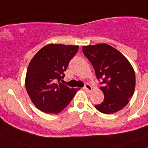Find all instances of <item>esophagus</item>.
<instances>
[{"mask_svg":"<svg viewBox=\"0 0 148 148\" xmlns=\"http://www.w3.org/2000/svg\"><path fill=\"white\" fill-rule=\"evenodd\" d=\"M84 90H86V91H87V92H92V87L89 84H86L85 86H84Z\"/></svg>","mask_w":148,"mask_h":148,"instance_id":"esophagus-1","label":"esophagus"}]
</instances>
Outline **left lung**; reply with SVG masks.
Masks as SVG:
<instances>
[{
    "label": "left lung",
    "instance_id": "obj_1",
    "mask_svg": "<svg viewBox=\"0 0 148 148\" xmlns=\"http://www.w3.org/2000/svg\"><path fill=\"white\" fill-rule=\"evenodd\" d=\"M82 51L92 64L98 79L103 84L104 101L95 105L105 114L121 110L129 102L136 86L135 72L125 56L107 44L84 46Z\"/></svg>",
    "mask_w": 148,
    "mask_h": 148
}]
</instances>
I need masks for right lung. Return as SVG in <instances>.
I'll list each match as a JSON object with an SVG mask.
<instances>
[{
	"label": "right lung",
	"instance_id": "obj_1",
	"mask_svg": "<svg viewBox=\"0 0 148 148\" xmlns=\"http://www.w3.org/2000/svg\"><path fill=\"white\" fill-rule=\"evenodd\" d=\"M78 47L49 44L41 48L30 61L26 75V89L32 102L40 111L60 113L78 90L60 83Z\"/></svg>",
	"mask_w": 148,
	"mask_h": 148
}]
</instances>
